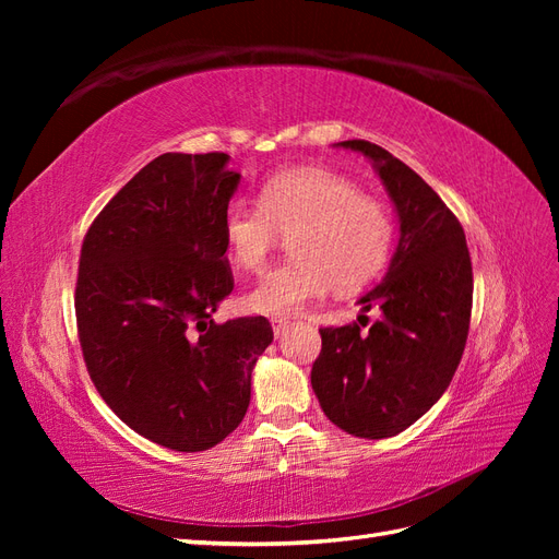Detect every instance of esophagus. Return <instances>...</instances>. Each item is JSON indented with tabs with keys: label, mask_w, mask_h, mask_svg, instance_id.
Listing matches in <instances>:
<instances>
[{
	"label": "esophagus",
	"mask_w": 559,
	"mask_h": 559,
	"mask_svg": "<svg viewBox=\"0 0 559 559\" xmlns=\"http://www.w3.org/2000/svg\"><path fill=\"white\" fill-rule=\"evenodd\" d=\"M270 324H273L275 337H280V335H284L286 329L292 326V321H289V319H282V317H273V319H270Z\"/></svg>",
	"instance_id": "obj_1"
}]
</instances>
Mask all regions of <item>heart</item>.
<instances>
[{"label": "heart", "mask_w": 559, "mask_h": 559, "mask_svg": "<svg viewBox=\"0 0 559 559\" xmlns=\"http://www.w3.org/2000/svg\"><path fill=\"white\" fill-rule=\"evenodd\" d=\"M228 259L261 270L282 235L294 259L251 286L247 306L261 314H294L324 296L331 284L352 292L376 280L394 249V216L347 177L319 167L270 177L259 202L233 200L222 218Z\"/></svg>", "instance_id": "obj_1"}]
</instances>
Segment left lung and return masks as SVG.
<instances>
[{"label": "left lung", "mask_w": 559, "mask_h": 559, "mask_svg": "<svg viewBox=\"0 0 559 559\" xmlns=\"http://www.w3.org/2000/svg\"><path fill=\"white\" fill-rule=\"evenodd\" d=\"M373 160L399 214V245L384 280L359 302L364 312L345 326H324L312 364L321 411L343 431L389 438L443 396L462 361L473 270L466 235L431 186L389 151L366 140L337 142Z\"/></svg>", "instance_id": "8db88e82"}]
</instances>
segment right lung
<instances>
[{
	"mask_svg": "<svg viewBox=\"0 0 559 559\" xmlns=\"http://www.w3.org/2000/svg\"><path fill=\"white\" fill-rule=\"evenodd\" d=\"M228 154H163L95 216L74 292L79 343L99 396L163 448L210 450L238 429L251 370L273 343L265 317L216 324L233 292L224 210Z\"/></svg>",
	"mask_w": 559,
	"mask_h": 559,
	"instance_id": "1",
	"label": "right lung"
}]
</instances>
